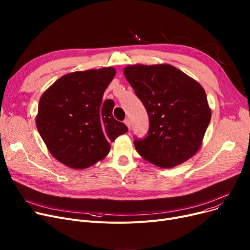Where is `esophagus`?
<instances>
[{"mask_svg":"<svg viewBox=\"0 0 250 250\" xmlns=\"http://www.w3.org/2000/svg\"><path fill=\"white\" fill-rule=\"evenodd\" d=\"M125 124L126 125V126H127L128 128H130V125H132V123H130V121L128 120V118H126V120L125 121Z\"/></svg>","mask_w":250,"mask_h":250,"instance_id":"1","label":"esophagus"}]
</instances>
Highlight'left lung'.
I'll use <instances>...</instances> for the list:
<instances>
[{"label":"left lung","instance_id":"obj_1","mask_svg":"<svg viewBox=\"0 0 250 250\" xmlns=\"http://www.w3.org/2000/svg\"><path fill=\"white\" fill-rule=\"evenodd\" d=\"M149 115L148 136L135 139L144 159L162 168L188 160L199 151L211 109L200 83L171 64H132L124 70Z\"/></svg>","mask_w":250,"mask_h":250}]
</instances>
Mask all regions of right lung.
Here are the masks:
<instances>
[{
  "label": "right lung",
  "instance_id": "obj_1",
  "mask_svg": "<svg viewBox=\"0 0 250 250\" xmlns=\"http://www.w3.org/2000/svg\"><path fill=\"white\" fill-rule=\"evenodd\" d=\"M115 69L74 72L61 77L42 95L36 126L57 160L84 169L102 160L110 151L109 141L127 132L112 115L114 102H102Z\"/></svg>",
  "mask_w": 250,
  "mask_h": 250
}]
</instances>
